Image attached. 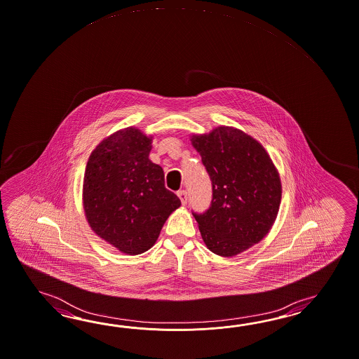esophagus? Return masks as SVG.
<instances>
[{
    "label": "esophagus",
    "mask_w": 359,
    "mask_h": 359,
    "mask_svg": "<svg viewBox=\"0 0 359 359\" xmlns=\"http://www.w3.org/2000/svg\"><path fill=\"white\" fill-rule=\"evenodd\" d=\"M177 196H179V198H180V201L183 205H187V201H188V193L187 191H179L177 192Z\"/></svg>",
    "instance_id": "esophagus-1"
}]
</instances>
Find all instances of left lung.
<instances>
[{"label": "left lung", "mask_w": 359, "mask_h": 359, "mask_svg": "<svg viewBox=\"0 0 359 359\" xmlns=\"http://www.w3.org/2000/svg\"><path fill=\"white\" fill-rule=\"evenodd\" d=\"M212 183L209 210L193 214L208 249L235 257L258 244L279 212L281 180L262 144L244 131L220 126L192 135Z\"/></svg>", "instance_id": "obj_1"}]
</instances>
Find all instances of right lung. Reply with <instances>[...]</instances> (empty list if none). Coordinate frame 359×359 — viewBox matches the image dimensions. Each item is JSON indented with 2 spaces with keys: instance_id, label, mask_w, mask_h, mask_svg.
Listing matches in <instances>:
<instances>
[{
  "instance_id": "right-lung-1",
  "label": "right lung",
  "mask_w": 359,
  "mask_h": 359,
  "mask_svg": "<svg viewBox=\"0 0 359 359\" xmlns=\"http://www.w3.org/2000/svg\"><path fill=\"white\" fill-rule=\"evenodd\" d=\"M153 136L127 127L101 141L88 158L83 209L97 236L137 255L156 244L167 218L180 208L165 174L149 159Z\"/></svg>"
}]
</instances>
